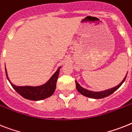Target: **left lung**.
<instances>
[{
  "instance_id": "obj_1",
  "label": "left lung",
  "mask_w": 132,
  "mask_h": 132,
  "mask_svg": "<svg viewBox=\"0 0 132 132\" xmlns=\"http://www.w3.org/2000/svg\"><path fill=\"white\" fill-rule=\"evenodd\" d=\"M127 73L126 74V77L124 78V79H123V81L121 82L119 85H117V86L114 87V88H110V89H108V90H104V91H101V92H93V91H90V90H86L85 88H82V87L77 82V81H76V88L78 90V92L80 94H81L82 95H84V96H86V97L90 98H94V99H100V98H105L108 96L111 95V94H113V92H115L116 90L118 89L119 87L122 85V84L123 83L124 81L126 80V78L127 77Z\"/></svg>"
}]
</instances>
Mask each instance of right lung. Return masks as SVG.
Segmentation results:
<instances>
[{
    "label": "right lung",
    "mask_w": 132,
    "mask_h": 132,
    "mask_svg": "<svg viewBox=\"0 0 132 132\" xmlns=\"http://www.w3.org/2000/svg\"><path fill=\"white\" fill-rule=\"evenodd\" d=\"M60 68L61 67H59L56 72L53 74V76L50 78V79L46 83L39 86H17L13 84H12L9 79L6 67H5V73H6L7 79L12 87L21 96L28 100H31V101H41V100L50 97L54 93V90L56 89V81H57L59 74Z\"/></svg>",
    "instance_id": "add662e5"
}]
</instances>
